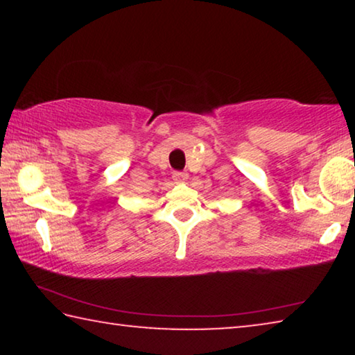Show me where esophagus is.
Wrapping results in <instances>:
<instances>
[{"label":"esophagus","mask_w":355,"mask_h":355,"mask_svg":"<svg viewBox=\"0 0 355 355\" xmlns=\"http://www.w3.org/2000/svg\"><path fill=\"white\" fill-rule=\"evenodd\" d=\"M173 180H175L177 183H184L186 180H188V173H186V172H175V173H173Z\"/></svg>","instance_id":"1"}]
</instances>
